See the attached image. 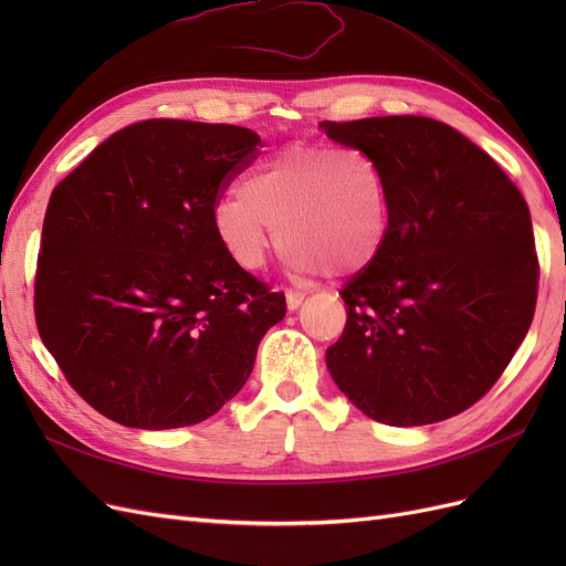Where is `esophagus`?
<instances>
[{
  "instance_id": "34e87169",
  "label": "esophagus",
  "mask_w": 566,
  "mask_h": 566,
  "mask_svg": "<svg viewBox=\"0 0 566 566\" xmlns=\"http://www.w3.org/2000/svg\"><path fill=\"white\" fill-rule=\"evenodd\" d=\"M304 293H302V290H293V287H290V290H285V302H287V310L290 312H295L297 310V306L304 302Z\"/></svg>"
}]
</instances>
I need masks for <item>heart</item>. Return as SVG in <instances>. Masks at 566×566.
<instances>
[{
    "label": "heart",
    "instance_id": "obj_1",
    "mask_svg": "<svg viewBox=\"0 0 566 566\" xmlns=\"http://www.w3.org/2000/svg\"><path fill=\"white\" fill-rule=\"evenodd\" d=\"M214 231L233 262L250 271L264 264L281 231L293 271L356 273L387 241L385 169L364 148L290 146L254 167L243 191L217 202Z\"/></svg>",
    "mask_w": 566,
    "mask_h": 566
}]
</instances>
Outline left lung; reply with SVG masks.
<instances>
[{
  "mask_svg": "<svg viewBox=\"0 0 566 566\" xmlns=\"http://www.w3.org/2000/svg\"><path fill=\"white\" fill-rule=\"evenodd\" d=\"M385 169L389 231L339 290L345 333L325 352L368 418H453L501 378L534 318L538 256L528 205L489 153L432 117L321 123Z\"/></svg>",
  "mask_w": 566,
  "mask_h": 566,
  "instance_id": "obj_1",
  "label": "left lung"
}]
</instances>
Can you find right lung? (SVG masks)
Instances as JSON below:
<instances>
[{
    "mask_svg": "<svg viewBox=\"0 0 566 566\" xmlns=\"http://www.w3.org/2000/svg\"><path fill=\"white\" fill-rule=\"evenodd\" d=\"M256 146L245 127L144 119L51 193L38 331L101 416L139 430L196 424L250 378L285 295L233 262L214 208Z\"/></svg>",
    "mask_w": 566,
    "mask_h": 566,
    "instance_id": "right-lung-1",
    "label": "right lung"
}]
</instances>
